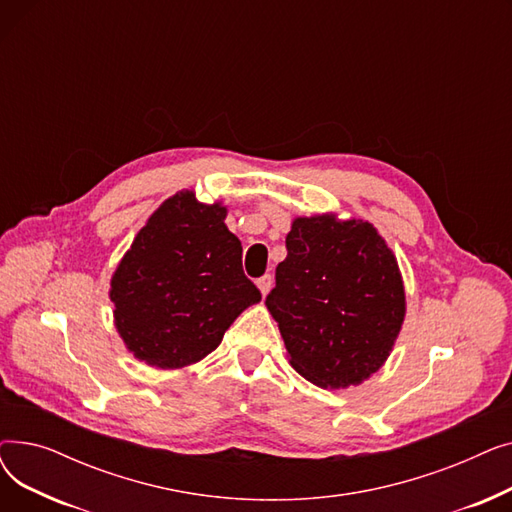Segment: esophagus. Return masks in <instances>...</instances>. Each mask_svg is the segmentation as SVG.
<instances>
[{"label": "esophagus", "mask_w": 512, "mask_h": 512, "mask_svg": "<svg viewBox=\"0 0 512 512\" xmlns=\"http://www.w3.org/2000/svg\"><path fill=\"white\" fill-rule=\"evenodd\" d=\"M272 284H274V278H272L270 274H265V276H261V278L257 280V288L261 290V294H263V297H265V294H267V292H270Z\"/></svg>", "instance_id": "obj_1"}]
</instances>
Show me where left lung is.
<instances>
[{"label":"left lung","mask_w":512,"mask_h":512,"mask_svg":"<svg viewBox=\"0 0 512 512\" xmlns=\"http://www.w3.org/2000/svg\"><path fill=\"white\" fill-rule=\"evenodd\" d=\"M265 307L290 365L319 388L359 386L388 361L407 313L398 261L373 224L315 213L292 220Z\"/></svg>","instance_id":"8db88e82"}]
</instances>
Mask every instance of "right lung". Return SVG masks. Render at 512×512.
Instances as JSON below:
<instances>
[{
    "instance_id": "add662e5",
    "label": "right lung",
    "mask_w": 512,
    "mask_h": 512,
    "mask_svg": "<svg viewBox=\"0 0 512 512\" xmlns=\"http://www.w3.org/2000/svg\"><path fill=\"white\" fill-rule=\"evenodd\" d=\"M226 215L222 201L201 203L184 188L134 236L110 280L114 326L134 359L157 369L195 365L261 301Z\"/></svg>"
}]
</instances>
